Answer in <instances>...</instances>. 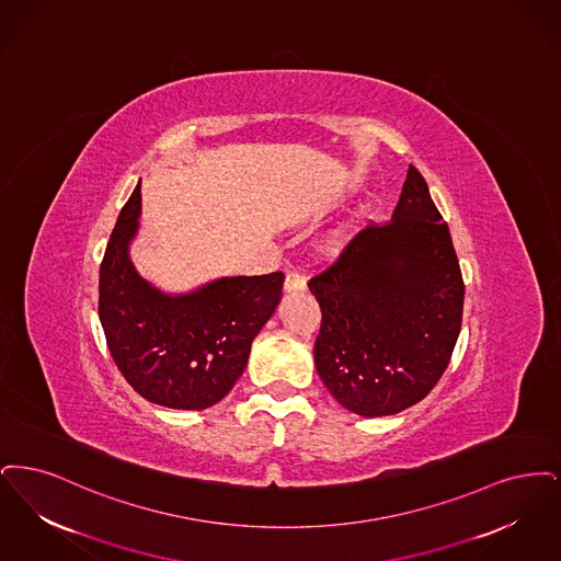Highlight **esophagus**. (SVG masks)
<instances>
[{
    "mask_svg": "<svg viewBox=\"0 0 561 561\" xmlns=\"http://www.w3.org/2000/svg\"><path fill=\"white\" fill-rule=\"evenodd\" d=\"M306 291V278L297 272H289L285 278V293Z\"/></svg>",
    "mask_w": 561,
    "mask_h": 561,
    "instance_id": "obj_1",
    "label": "esophagus"
}]
</instances>
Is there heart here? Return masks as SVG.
I'll use <instances>...</instances> for the list:
<instances>
[{
	"label": "heart",
	"instance_id": "1",
	"mask_svg": "<svg viewBox=\"0 0 561 561\" xmlns=\"http://www.w3.org/2000/svg\"><path fill=\"white\" fill-rule=\"evenodd\" d=\"M356 216H358V214H356ZM356 216L352 219H347V221H343L342 226H337L333 232H329V234L324 237V241H322L324 251H329V253H337L340 249H343V244L347 243V241H350V237H352Z\"/></svg>",
	"mask_w": 561,
	"mask_h": 561
}]
</instances>
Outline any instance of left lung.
<instances>
[{"mask_svg": "<svg viewBox=\"0 0 561 561\" xmlns=\"http://www.w3.org/2000/svg\"><path fill=\"white\" fill-rule=\"evenodd\" d=\"M322 312L318 375L363 416L421 402L450 363L465 285L446 221L423 175L409 168L390 224H370L308 283Z\"/></svg>", "mask_w": 561, "mask_h": 561, "instance_id": "obj_1", "label": "left lung"}]
</instances>
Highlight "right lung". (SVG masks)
Wrapping results in <instances>:
<instances>
[{"instance_id": "obj_1", "label": "right lung", "mask_w": 561, "mask_h": 561, "mask_svg": "<svg viewBox=\"0 0 561 561\" xmlns=\"http://www.w3.org/2000/svg\"><path fill=\"white\" fill-rule=\"evenodd\" d=\"M140 214L138 182L100 264L98 314L111 356L148 402L209 409L243 375L251 343L280 301L285 276H221L193 291H161L129 257Z\"/></svg>"}]
</instances>
